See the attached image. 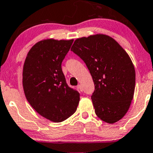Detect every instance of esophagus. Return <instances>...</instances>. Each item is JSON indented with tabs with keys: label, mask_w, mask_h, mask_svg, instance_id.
<instances>
[{
	"label": "esophagus",
	"mask_w": 153,
	"mask_h": 153,
	"mask_svg": "<svg viewBox=\"0 0 153 153\" xmlns=\"http://www.w3.org/2000/svg\"><path fill=\"white\" fill-rule=\"evenodd\" d=\"M78 89H79V90L81 91V92H83V87H82V86L81 85V84L78 85Z\"/></svg>",
	"instance_id": "34e87169"
}]
</instances>
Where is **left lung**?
I'll use <instances>...</instances> for the list:
<instances>
[{
  "mask_svg": "<svg viewBox=\"0 0 153 153\" xmlns=\"http://www.w3.org/2000/svg\"><path fill=\"white\" fill-rule=\"evenodd\" d=\"M71 50L85 62L92 77L95 91L91 98L97 116L108 124L121 120L135 92V71L129 55L104 34L78 38Z\"/></svg>",
  "mask_w": 153,
  "mask_h": 153,
  "instance_id": "obj_1",
  "label": "left lung"
}]
</instances>
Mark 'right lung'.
Segmentation results:
<instances>
[{
	"mask_svg": "<svg viewBox=\"0 0 153 153\" xmlns=\"http://www.w3.org/2000/svg\"><path fill=\"white\" fill-rule=\"evenodd\" d=\"M73 39H44L27 55L23 68V88L32 107L53 122L65 121L76 111L80 94L69 87L61 63Z\"/></svg>",
	"mask_w": 153,
	"mask_h": 153,
	"instance_id": "1",
	"label": "right lung"
}]
</instances>
